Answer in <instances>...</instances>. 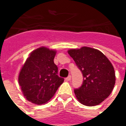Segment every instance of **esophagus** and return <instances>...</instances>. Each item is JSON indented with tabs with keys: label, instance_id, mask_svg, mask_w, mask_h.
I'll return each mask as SVG.
<instances>
[{
	"label": "esophagus",
	"instance_id": "obj_1",
	"mask_svg": "<svg viewBox=\"0 0 126 126\" xmlns=\"http://www.w3.org/2000/svg\"><path fill=\"white\" fill-rule=\"evenodd\" d=\"M65 79H66V80H67V81H69V80H71V76H70V75L68 76H67V77Z\"/></svg>",
	"mask_w": 126,
	"mask_h": 126
}]
</instances>
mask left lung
Wrapping results in <instances>:
<instances>
[{
  "instance_id": "obj_1",
  "label": "left lung",
  "mask_w": 126,
  "mask_h": 126,
  "mask_svg": "<svg viewBox=\"0 0 126 126\" xmlns=\"http://www.w3.org/2000/svg\"><path fill=\"white\" fill-rule=\"evenodd\" d=\"M68 53L83 76L81 87L74 89L77 100L85 106L98 105L110 95L115 86L112 63L102 52L89 47L71 49Z\"/></svg>"
}]
</instances>
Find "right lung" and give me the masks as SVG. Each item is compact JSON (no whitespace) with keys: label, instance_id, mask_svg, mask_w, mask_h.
Masks as SVG:
<instances>
[{"label":"right lung","instance_id":"1","mask_svg":"<svg viewBox=\"0 0 126 126\" xmlns=\"http://www.w3.org/2000/svg\"><path fill=\"white\" fill-rule=\"evenodd\" d=\"M56 51L46 47L36 49L30 54L20 70L18 82L24 96L35 104L46 103L64 81L58 74L54 64Z\"/></svg>","mask_w":126,"mask_h":126}]
</instances>
